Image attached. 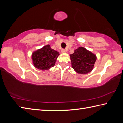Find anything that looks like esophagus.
Here are the masks:
<instances>
[{
  "mask_svg": "<svg viewBox=\"0 0 123 123\" xmlns=\"http://www.w3.org/2000/svg\"><path fill=\"white\" fill-rule=\"evenodd\" d=\"M61 51H62V53H66V52H67V50L66 49H62Z\"/></svg>",
  "mask_w": 123,
  "mask_h": 123,
  "instance_id": "obj_1",
  "label": "esophagus"
}]
</instances>
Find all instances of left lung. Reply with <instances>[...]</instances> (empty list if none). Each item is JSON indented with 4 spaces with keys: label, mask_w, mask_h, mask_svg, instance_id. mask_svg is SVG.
Returning <instances> with one entry per match:
<instances>
[{
    "label": "left lung",
    "mask_w": 123,
    "mask_h": 123,
    "mask_svg": "<svg viewBox=\"0 0 123 123\" xmlns=\"http://www.w3.org/2000/svg\"><path fill=\"white\" fill-rule=\"evenodd\" d=\"M72 67L79 74H86L94 68L97 60L95 54L82 47L75 50L74 53L70 55Z\"/></svg>",
    "instance_id": "obj_1"
}]
</instances>
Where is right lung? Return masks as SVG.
Wrapping results in <instances>:
<instances>
[{
	"mask_svg": "<svg viewBox=\"0 0 123 123\" xmlns=\"http://www.w3.org/2000/svg\"><path fill=\"white\" fill-rule=\"evenodd\" d=\"M57 51L54 50L49 44L33 52L32 60L35 67L39 70H48L54 66L59 56Z\"/></svg>",
	"mask_w": 123,
	"mask_h": 123,
	"instance_id": "right-lung-1",
	"label": "right lung"
}]
</instances>
